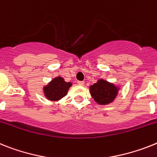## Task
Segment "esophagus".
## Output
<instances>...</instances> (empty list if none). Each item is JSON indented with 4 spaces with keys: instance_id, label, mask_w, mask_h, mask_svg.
<instances>
[{
    "instance_id": "esophagus-1",
    "label": "esophagus",
    "mask_w": 157,
    "mask_h": 157,
    "mask_svg": "<svg viewBox=\"0 0 157 157\" xmlns=\"http://www.w3.org/2000/svg\"><path fill=\"white\" fill-rule=\"evenodd\" d=\"M77 84H78L79 85H81V86L85 85V82H84V81H77Z\"/></svg>"
}]
</instances>
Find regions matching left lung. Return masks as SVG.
<instances>
[{
    "instance_id": "obj_1",
    "label": "left lung",
    "mask_w": 157,
    "mask_h": 157,
    "mask_svg": "<svg viewBox=\"0 0 157 157\" xmlns=\"http://www.w3.org/2000/svg\"><path fill=\"white\" fill-rule=\"evenodd\" d=\"M120 89V86L104 79H99L97 83L89 87L92 97L97 104L101 105H107L113 102Z\"/></svg>"
}]
</instances>
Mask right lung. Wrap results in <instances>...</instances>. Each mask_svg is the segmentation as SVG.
Segmentation results:
<instances>
[{"mask_svg":"<svg viewBox=\"0 0 157 157\" xmlns=\"http://www.w3.org/2000/svg\"><path fill=\"white\" fill-rule=\"evenodd\" d=\"M72 85L71 82H66L61 76H56L48 82V85L43 87L44 97L48 101H60V99L66 96Z\"/></svg>","mask_w":157,"mask_h":157,"instance_id":"right-lung-1","label":"right lung"}]
</instances>
